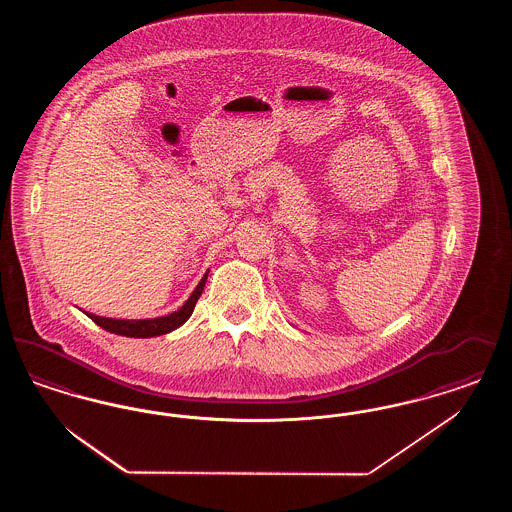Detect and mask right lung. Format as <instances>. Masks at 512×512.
Returning <instances> with one entry per match:
<instances>
[{"label": "right lung", "instance_id": "add662e5", "mask_svg": "<svg viewBox=\"0 0 512 512\" xmlns=\"http://www.w3.org/2000/svg\"><path fill=\"white\" fill-rule=\"evenodd\" d=\"M205 282H207V274L201 278V282L197 284V288L190 295V299L178 311H174V313L167 315V317L146 318V320H122V318L96 317L92 313H86V315L92 318L103 330H107L111 334L126 336V338H153V336L169 334V332L176 330L178 326H182L188 318L192 317L195 303H197L199 295L203 292Z\"/></svg>", "mask_w": 512, "mask_h": 512}]
</instances>
